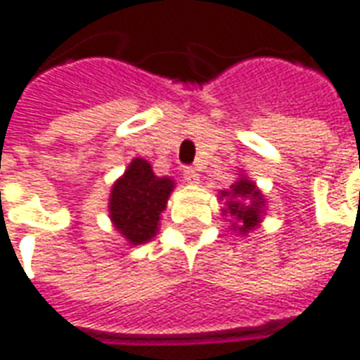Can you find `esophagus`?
<instances>
[{"label":"esophagus","mask_w":360,"mask_h":360,"mask_svg":"<svg viewBox=\"0 0 360 360\" xmlns=\"http://www.w3.org/2000/svg\"><path fill=\"white\" fill-rule=\"evenodd\" d=\"M184 180L188 182V184H198V182H200V174L195 172L194 168H186Z\"/></svg>","instance_id":"1"}]
</instances>
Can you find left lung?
<instances>
[{
  "instance_id": "obj_1",
  "label": "left lung",
  "mask_w": 360,
  "mask_h": 360,
  "mask_svg": "<svg viewBox=\"0 0 360 360\" xmlns=\"http://www.w3.org/2000/svg\"><path fill=\"white\" fill-rule=\"evenodd\" d=\"M223 198L227 200L223 215H231V227L235 231L247 235L259 227L260 217L264 213V198L252 180L241 174V178L231 186V190H223L221 200Z\"/></svg>"
}]
</instances>
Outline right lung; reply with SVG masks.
I'll return each instance as SVG.
<instances>
[{
	"instance_id": "right-lung-1",
	"label": "right lung",
	"mask_w": 360,
	"mask_h": 360,
	"mask_svg": "<svg viewBox=\"0 0 360 360\" xmlns=\"http://www.w3.org/2000/svg\"><path fill=\"white\" fill-rule=\"evenodd\" d=\"M174 180L156 176L145 158H133L125 174L111 188L109 217L131 245L150 241L158 231L160 213L166 210Z\"/></svg>"
}]
</instances>
